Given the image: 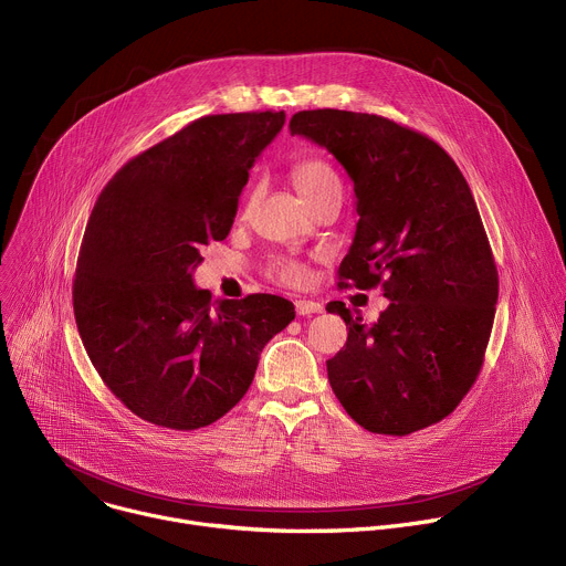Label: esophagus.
<instances>
[{
  "label": "esophagus",
  "mask_w": 566,
  "mask_h": 566,
  "mask_svg": "<svg viewBox=\"0 0 566 566\" xmlns=\"http://www.w3.org/2000/svg\"><path fill=\"white\" fill-rule=\"evenodd\" d=\"M295 311L297 315H313V313H322L324 306L313 300H295Z\"/></svg>",
  "instance_id": "1"
}]
</instances>
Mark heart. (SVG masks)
I'll list each match as a JSON object with an SVG mask.
<instances>
[{
  "instance_id": "1",
  "label": "heart",
  "mask_w": 566,
  "mask_h": 566,
  "mask_svg": "<svg viewBox=\"0 0 566 566\" xmlns=\"http://www.w3.org/2000/svg\"><path fill=\"white\" fill-rule=\"evenodd\" d=\"M293 181L300 196L306 200L308 207H313L317 200L342 193V179L339 175L322 159H304L293 168ZM269 273L291 286H297L306 280V269L295 258H275L269 266Z\"/></svg>"
}]
</instances>
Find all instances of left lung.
Returning a JSON list of instances; mask_svg holds the SVG:
<instances>
[{"label": "left lung", "instance_id": "1", "mask_svg": "<svg viewBox=\"0 0 566 566\" xmlns=\"http://www.w3.org/2000/svg\"><path fill=\"white\" fill-rule=\"evenodd\" d=\"M289 128L353 179L359 220L337 286L382 284L391 300L368 326L344 302L326 304L348 328L326 361L335 398L370 433L440 422L478 378L497 304V269L464 175L440 144L380 115L300 111Z\"/></svg>", "mask_w": 566, "mask_h": 566}]
</instances>
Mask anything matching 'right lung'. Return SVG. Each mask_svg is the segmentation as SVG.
<instances>
[{"label":"right lung","instance_id":"1","mask_svg":"<svg viewBox=\"0 0 566 566\" xmlns=\"http://www.w3.org/2000/svg\"><path fill=\"white\" fill-rule=\"evenodd\" d=\"M284 111L207 115L124 164L82 240L73 308L84 348L137 418L193 431L249 391L266 342L295 306L277 295L211 302L200 249L229 235L242 188Z\"/></svg>","mask_w":566,"mask_h":566}]
</instances>
